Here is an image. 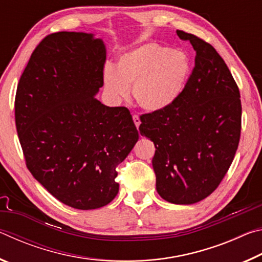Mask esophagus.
I'll return each instance as SVG.
<instances>
[{
  "instance_id": "esophagus-1",
  "label": "esophagus",
  "mask_w": 262,
  "mask_h": 262,
  "mask_svg": "<svg viewBox=\"0 0 262 262\" xmlns=\"http://www.w3.org/2000/svg\"><path fill=\"white\" fill-rule=\"evenodd\" d=\"M133 121H134L136 128H137V129H139V127L141 125V119H140L139 115H133Z\"/></svg>"
}]
</instances>
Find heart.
Returning <instances> with one entry per match:
<instances>
[{
    "instance_id": "obj_1",
    "label": "heart",
    "mask_w": 262,
    "mask_h": 262,
    "mask_svg": "<svg viewBox=\"0 0 262 262\" xmlns=\"http://www.w3.org/2000/svg\"><path fill=\"white\" fill-rule=\"evenodd\" d=\"M190 63L181 51L147 42L118 57L117 67L106 64L104 86L111 98L126 99L133 85L136 104L148 112L170 107L184 91Z\"/></svg>"
}]
</instances>
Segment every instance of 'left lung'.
<instances>
[{
	"mask_svg": "<svg viewBox=\"0 0 262 262\" xmlns=\"http://www.w3.org/2000/svg\"><path fill=\"white\" fill-rule=\"evenodd\" d=\"M194 48L195 66L170 107L143 114L140 134L154 142L156 189L174 205H192L219 187L236 155L242 129L241 94L210 43L177 31Z\"/></svg>",
	"mask_w": 262,
	"mask_h": 262,
	"instance_id": "obj_1",
	"label": "left lung"
}]
</instances>
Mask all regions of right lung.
<instances>
[{
	"mask_svg": "<svg viewBox=\"0 0 262 262\" xmlns=\"http://www.w3.org/2000/svg\"><path fill=\"white\" fill-rule=\"evenodd\" d=\"M105 60V43L92 33H53L35 47L17 86L26 166L75 209H97L117 196L115 168L139 140L129 111L96 99Z\"/></svg>",
	"mask_w": 262,
	"mask_h": 262,
	"instance_id": "add662e5",
	"label": "right lung"
}]
</instances>
